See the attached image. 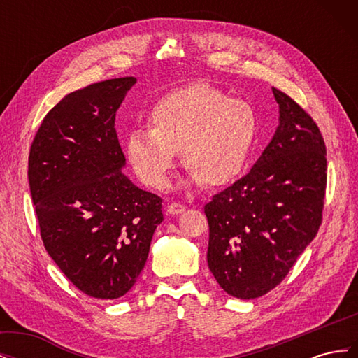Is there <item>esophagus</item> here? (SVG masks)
I'll use <instances>...</instances> for the list:
<instances>
[{
  "mask_svg": "<svg viewBox=\"0 0 358 358\" xmlns=\"http://www.w3.org/2000/svg\"><path fill=\"white\" fill-rule=\"evenodd\" d=\"M167 212H169L170 215H178V213H182V212H185V206L180 204V203L173 201V203L167 204Z\"/></svg>",
  "mask_w": 358,
  "mask_h": 358,
  "instance_id": "obj_1",
  "label": "esophagus"
}]
</instances>
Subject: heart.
I'll use <instances>...</instances> for the list:
<instances>
[{"label":"heart","mask_w":358,"mask_h":358,"mask_svg":"<svg viewBox=\"0 0 358 358\" xmlns=\"http://www.w3.org/2000/svg\"><path fill=\"white\" fill-rule=\"evenodd\" d=\"M149 127L127 136V157L148 185L162 188L182 150L185 167L206 187H222L241 175L257 134L254 107L196 82L166 94L148 115Z\"/></svg>","instance_id":"heart-1"}]
</instances>
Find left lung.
<instances>
[{"label":"left lung","mask_w":358,"mask_h":358,"mask_svg":"<svg viewBox=\"0 0 358 358\" xmlns=\"http://www.w3.org/2000/svg\"><path fill=\"white\" fill-rule=\"evenodd\" d=\"M279 125L251 171L204 206L208 264L237 299H257L279 285L317 236L327 185L326 145L315 121L272 88Z\"/></svg>","instance_id":"1"}]
</instances>
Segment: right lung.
<instances>
[{
    "instance_id": "add662e5",
    "label": "right lung",
    "mask_w": 358,
    "mask_h": 358,
    "mask_svg": "<svg viewBox=\"0 0 358 358\" xmlns=\"http://www.w3.org/2000/svg\"><path fill=\"white\" fill-rule=\"evenodd\" d=\"M136 78L74 91L45 116L31 143L28 180L48 254L85 294L117 299L149 254L162 199L121 171L115 116Z\"/></svg>"
}]
</instances>
